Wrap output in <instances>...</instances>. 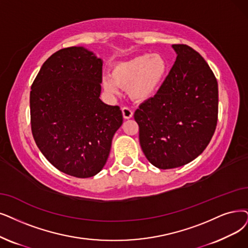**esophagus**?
Here are the masks:
<instances>
[{
    "instance_id": "obj_1",
    "label": "esophagus",
    "mask_w": 248,
    "mask_h": 248,
    "mask_svg": "<svg viewBox=\"0 0 248 248\" xmlns=\"http://www.w3.org/2000/svg\"><path fill=\"white\" fill-rule=\"evenodd\" d=\"M122 114H123L124 119H130L133 116V111L130 108L124 107V108H122Z\"/></svg>"
}]
</instances>
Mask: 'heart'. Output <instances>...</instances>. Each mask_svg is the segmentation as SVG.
I'll return each mask as SVG.
<instances>
[{"label":"heart","instance_id":"1","mask_svg":"<svg viewBox=\"0 0 248 248\" xmlns=\"http://www.w3.org/2000/svg\"><path fill=\"white\" fill-rule=\"evenodd\" d=\"M170 71V63L161 54H142L113 66L111 76L103 78V86L108 93L116 94L119 87L136 102H145L154 97L162 87Z\"/></svg>","mask_w":248,"mask_h":248}]
</instances>
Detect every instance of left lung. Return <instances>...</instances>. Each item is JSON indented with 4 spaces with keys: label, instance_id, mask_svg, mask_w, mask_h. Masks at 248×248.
<instances>
[{
    "label": "left lung",
    "instance_id": "left-lung-1",
    "mask_svg": "<svg viewBox=\"0 0 248 248\" xmlns=\"http://www.w3.org/2000/svg\"><path fill=\"white\" fill-rule=\"evenodd\" d=\"M172 46L177 58L169 75L134 113L142 152L163 170L190 163L205 150L219 107L217 81L204 59L189 46Z\"/></svg>",
    "mask_w": 248,
    "mask_h": 248
}]
</instances>
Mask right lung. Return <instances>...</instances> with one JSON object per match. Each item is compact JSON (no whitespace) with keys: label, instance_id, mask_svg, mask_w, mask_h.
<instances>
[{"label":"right lung","instance_id":"add662e5","mask_svg":"<svg viewBox=\"0 0 248 248\" xmlns=\"http://www.w3.org/2000/svg\"><path fill=\"white\" fill-rule=\"evenodd\" d=\"M103 61L82 46L62 48L31 85V123L39 151L59 171L77 178L100 172L123 123L119 106L100 98Z\"/></svg>","mask_w":248,"mask_h":248}]
</instances>
